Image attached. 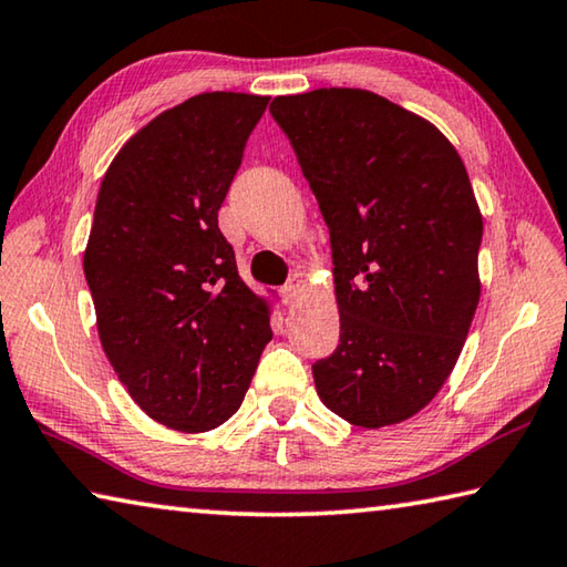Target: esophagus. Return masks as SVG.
Wrapping results in <instances>:
<instances>
[{"label": "esophagus", "instance_id": "obj_1", "mask_svg": "<svg viewBox=\"0 0 567 567\" xmlns=\"http://www.w3.org/2000/svg\"><path fill=\"white\" fill-rule=\"evenodd\" d=\"M302 287H305L302 275H300V272H292V275H290V280H287V282L282 285V297H285L287 302H295V300H297V295L302 292Z\"/></svg>", "mask_w": 567, "mask_h": 567}]
</instances>
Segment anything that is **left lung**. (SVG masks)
Segmentation results:
<instances>
[{"label": "left lung", "mask_w": 567, "mask_h": 567, "mask_svg": "<svg viewBox=\"0 0 567 567\" xmlns=\"http://www.w3.org/2000/svg\"><path fill=\"white\" fill-rule=\"evenodd\" d=\"M277 126L329 228L339 344L312 364L319 399L362 429L424 409L476 315L483 218L434 123L364 89L277 96Z\"/></svg>", "instance_id": "obj_1"}]
</instances>
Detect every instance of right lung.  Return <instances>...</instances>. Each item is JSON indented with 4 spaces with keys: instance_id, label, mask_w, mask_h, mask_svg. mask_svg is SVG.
<instances>
[{
    "instance_id": "1",
    "label": "right lung",
    "mask_w": 567,
    "mask_h": 567,
    "mask_svg": "<svg viewBox=\"0 0 567 567\" xmlns=\"http://www.w3.org/2000/svg\"><path fill=\"white\" fill-rule=\"evenodd\" d=\"M267 101L213 91L163 111L118 151L96 198L84 272L101 347L133 401L185 434L240 409L272 339L218 228Z\"/></svg>"
}]
</instances>
